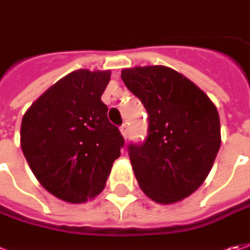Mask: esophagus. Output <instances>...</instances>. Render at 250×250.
Here are the masks:
<instances>
[{"instance_id":"1","label":"esophagus","mask_w":250,"mask_h":250,"mask_svg":"<svg viewBox=\"0 0 250 250\" xmlns=\"http://www.w3.org/2000/svg\"><path fill=\"white\" fill-rule=\"evenodd\" d=\"M120 130H121L122 136L125 137V139H128L129 136V126L126 125V124H124V125H121V128H120Z\"/></svg>"}]
</instances>
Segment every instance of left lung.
Listing matches in <instances>:
<instances>
[{
    "label": "left lung",
    "mask_w": 250,
    "mask_h": 250,
    "mask_svg": "<svg viewBox=\"0 0 250 250\" xmlns=\"http://www.w3.org/2000/svg\"><path fill=\"white\" fill-rule=\"evenodd\" d=\"M121 78L148 114L146 139L128 145L140 188L158 204L188 197L205 180L220 148L215 104L169 67L125 68Z\"/></svg>",
    "instance_id": "8db88e82"
}]
</instances>
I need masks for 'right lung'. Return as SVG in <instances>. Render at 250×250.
<instances>
[{
	"label": "right lung",
	"mask_w": 250,
	"mask_h": 250,
	"mask_svg": "<svg viewBox=\"0 0 250 250\" xmlns=\"http://www.w3.org/2000/svg\"><path fill=\"white\" fill-rule=\"evenodd\" d=\"M110 71L77 70L35 100L21 121V150L55 197L81 204L104 188L124 137L107 118L102 93Z\"/></svg>",
	"instance_id": "add662e5"
}]
</instances>
